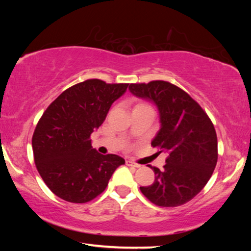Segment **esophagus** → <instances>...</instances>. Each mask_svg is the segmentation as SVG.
Masks as SVG:
<instances>
[{
  "label": "esophagus",
  "instance_id": "esophagus-1",
  "mask_svg": "<svg viewBox=\"0 0 251 251\" xmlns=\"http://www.w3.org/2000/svg\"><path fill=\"white\" fill-rule=\"evenodd\" d=\"M126 165H127V166H132V167H135V168H139V167H140L139 164L134 163L132 161H130V159H127V161H126Z\"/></svg>",
  "mask_w": 251,
  "mask_h": 251
}]
</instances>
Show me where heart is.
<instances>
[{
	"mask_svg": "<svg viewBox=\"0 0 251 251\" xmlns=\"http://www.w3.org/2000/svg\"><path fill=\"white\" fill-rule=\"evenodd\" d=\"M138 106H149V105H148V104H146V103H143V102H139V103H137V104H136L135 108H138Z\"/></svg>",
	"mask_w": 251,
	"mask_h": 251,
	"instance_id": "heart-1",
	"label": "heart"
}]
</instances>
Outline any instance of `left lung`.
Here are the masks:
<instances>
[{"instance_id":"left-lung-1","label":"left lung","mask_w":251,"mask_h":251,"mask_svg":"<svg viewBox=\"0 0 251 251\" xmlns=\"http://www.w3.org/2000/svg\"><path fill=\"white\" fill-rule=\"evenodd\" d=\"M129 90L156 104L161 128L151 145L168 154L163 170L148 165L155 179L140 191L157 206L183 205L200 193L215 170L218 141L214 124L189 94L172 83L130 84Z\"/></svg>"}]
</instances>
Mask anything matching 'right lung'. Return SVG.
<instances>
[{
	"instance_id": "add662e5",
	"label": "right lung",
	"mask_w": 251,
	"mask_h": 251,
	"mask_svg": "<svg viewBox=\"0 0 251 251\" xmlns=\"http://www.w3.org/2000/svg\"><path fill=\"white\" fill-rule=\"evenodd\" d=\"M128 84H106L93 78L73 85L52 101L32 137L37 172L60 199L83 204L105 190L125 159L102 155L92 147L90 135L104 122L112 103Z\"/></svg>"
}]
</instances>
